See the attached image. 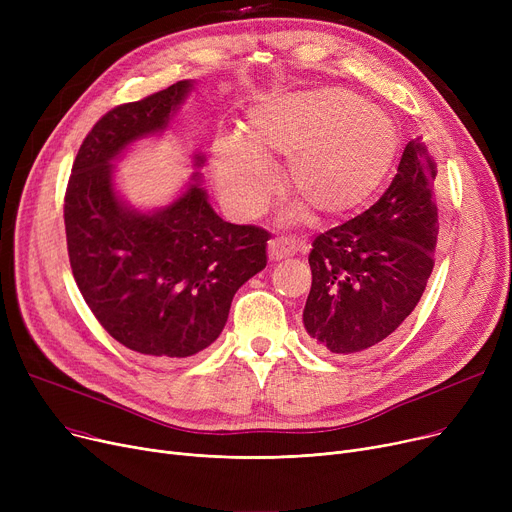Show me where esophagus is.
Instances as JSON below:
<instances>
[{
  "mask_svg": "<svg viewBox=\"0 0 512 512\" xmlns=\"http://www.w3.org/2000/svg\"><path fill=\"white\" fill-rule=\"evenodd\" d=\"M303 249V245L299 240L294 238H274L270 240V245H267V255H270L272 261H280L286 257H292L294 253H299Z\"/></svg>",
  "mask_w": 512,
  "mask_h": 512,
  "instance_id": "obj_1",
  "label": "esophagus"
}]
</instances>
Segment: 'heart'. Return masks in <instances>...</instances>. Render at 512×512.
I'll use <instances>...</instances> for the list:
<instances>
[{
  "instance_id": "obj_1",
  "label": "heart",
  "mask_w": 512,
  "mask_h": 512,
  "mask_svg": "<svg viewBox=\"0 0 512 512\" xmlns=\"http://www.w3.org/2000/svg\"><path fill=\"white\" fill-rule=\"evenodd\" d=\"M398 130L380 107L346 89H311L255 103L245 139L218 137L211 147L213 182L238 218H253L274 195L270 161L288 159L294 193L324 215L365 203L390 172Z\"/></svg>"
}]
</instances>
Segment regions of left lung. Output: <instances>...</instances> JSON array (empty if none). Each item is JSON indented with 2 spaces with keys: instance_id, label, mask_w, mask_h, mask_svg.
Here are the masks:
<instances>
[{
  "instance_id": "8db88e82",
  "label": "left lung",
  "mask_w": 512,
  "mask_h": 512,
  "mask_svg": "<svg viewBox=\"0 0 512 512\" xmlns=\"http://www.w3.org/2000/svg\"><path fill=\"white\" fill-rule=\"evenodd\" d=\"M436 161L413 139L386 193L357 218L313 240L303 324L332 355H365L417 307L434 270Z\"/></svg>"
}]
</instances>
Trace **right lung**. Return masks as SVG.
<instances>
[{
	"instance_id": "obj_1",
	"label": "right lung",
	"mask_w": 512,
	"mask_h": 512,
	"mask_svg": "<svg viewBox=\"0 0 512 512\" xmlns=\"http://www.w3.org/2000/svg\"><path fill=\"white\" fill-rule=\"evenodd\" d=\"M191 89V80H178L107 112L80 145L64 197L80 294L107 334L155 359H186L207 348L222 334L236 290L267 263L270 232L224 222L199 172L155 211L134 209L116 193L114 161L134 141L164 132Z\"/></svg>"
}]
</instances>
